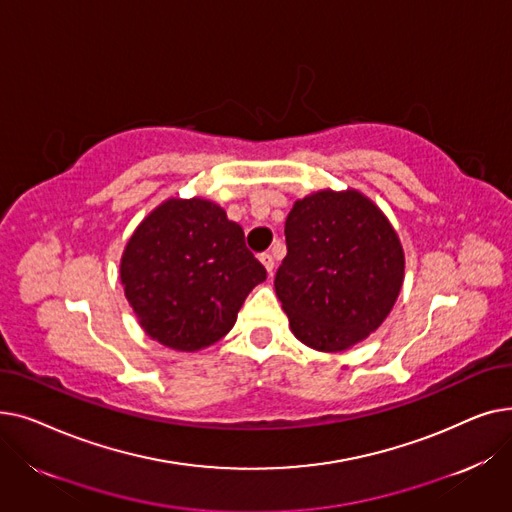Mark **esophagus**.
<instances>
[{
	"instance_id": "esophagus-1",
	"label": "esophagus",
	"mask_w": 512,
	"mask_h": 512,
	"mask_svg": "<svg viewBox=\"0 0 512 512\" xmlns=\"http://www.w3.org/2000/svg\"><path fill=\"white\" fill-rule=\"evenodd\" d=\"M259 261L265 265L267 274L272 276V274H274V263H276V261H274V257H272V253H261V255H259Z\"/></svg>"
}]
</instances>
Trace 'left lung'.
<instances>
[{"label": "left lung", "instance_id": "8db88e82", "mask_svg": "<svg viewBox=\"0 0 512 512\" xmlns=\"http://www.w3.org/2000/svg\"><path fill=\"white\" fill-rule=\"evenodd\" d=\"M274 280L290 330L321 353L365 340L392 311L405 253L382 209L359 191H317L292 205Z\"/></svg>", "mask_w": 512, "mask_h": 512}]
</instances>
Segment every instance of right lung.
Segmentation results:
<instances>
[{"mask_svg":"<svg viewBox=\"0 0 512 512\" xmlns=\"http://www.w3.org/2000/svg\"><path fill=\"white\" fill-rule=\"evenodd\" d=\"M267 278L245 232L207 199H168L130 236L124 294L153 340L193 353L224 338L247 294Z\"/></svg>","mask_w":512,"mask_h":512,"instance_id":"1","label":"right lung"}]
</instances>
